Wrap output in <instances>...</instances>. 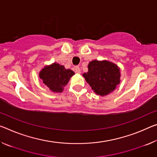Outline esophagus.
Returning a JSON list of instances; mask_svg holds the SVG:
<instances>
[{
  "instance_id": "obj_1",
  "label": "esophagus",
  "mask_w": 157,
  "mask_h": 157,
  "mask_svg": "<svg viewBox=\"0 0 157 157\" xmlns=\"http://www.w3.org/2000/svg\"><path fill=\"white\" fill-rule=\"evenodd\" d=\"M75 72L76 73H80V68H79V67L76 66L75 68Z\"/></svg>"
}]
</instances>
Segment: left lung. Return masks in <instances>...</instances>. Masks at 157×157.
Wrapping results in <instances>:
<instances>
[{"label": "left lung", "instance_id": "1", "mask_svg": "<svg viewBox=\"0 0 157 157\" xmlns=\"http://www.w3.org/2000/svg\"><path fill=\"white\" fill-rule=\"evenodd\" d=\"M88 68L89 71L84 73L83 77L98 95L103 96L110 94L119 84V68L111 62L94 60L89 63Z\"/></svg>", "mask_w": 157, "mask_h": 157}]
</instances>
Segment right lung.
Returning a JSON list of instances; mask_svg holds the SVG:
<instances>
[{
	"mask_svg": "<svg viewBox=\"0 0 157 157\" xmlns=\"http://www.w3.org/2000/svg\"><path fill=\"white\" fill-rule=\"evenodd\" d=\"M75 73L64 66L54 63L49 66H45L40 73V78L43 83L54 92H61L68 84L70 78Z\"/></svg>",
	"mask_w": 157,
	"mask_h": 157,
	"instance_id": "add662e5",
	"label": "right lung"
}]
</instances>
